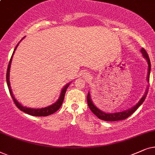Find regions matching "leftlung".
Returning <instances> with one entry per match:
<instances>
[{
	"mask_svg": "<svg viewBox=\"0 0 155 155\" xmlns=\"http://www.w3.org/2000/svg\"><path fill=\"white\" fill-rule=\"evenodd\" d=\"M141 52L143 55L144 58L146 59V60L147 61L148 64V74L147 76V82L150 81V69H151V64H150V60L149 58V56H148L147 51H145V49L144 48L141 49ZM147 90L146 91L145 94L144 95L143 97L140 99V101L137 103V104L135 105V106L133 107V108L128 109L127 110L122 111V112H118V113H106L103 112L102 110H101L100 109H98L96 106H95V105L93 104L91 99V96L89 93H88L87 95V103L88 105V107L91 109V110L92 111L93 113L96 115L97 117H98L99 119L104 120L105 121H117V120H122L126 119L127 117H128L130 115H131L133 113L135 112V111L137 110V109L139 108V107L141 106L142 103L144 102V101L145 100L146 96H147Z\"/></svg>",
	"mask_w": 155,
	"mask_h": 155,
	"instance_id": "1",
	"label": "left lung"
}]
</instances>
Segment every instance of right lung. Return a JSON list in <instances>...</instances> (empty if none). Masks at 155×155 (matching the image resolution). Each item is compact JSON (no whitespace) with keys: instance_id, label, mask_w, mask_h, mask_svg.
Masks as SVG:
<instances>
[{"instance_id":"obj_1","label":"right lung","mask_w":155,"mask_h":155,"mask_svg":"<svg viewBox=\"0 0 155 155\" xmlns=\"http://www.w3.org/2000/svg\"><path fill=\"white\" fill-rule=\"evenodd\" d=\"M23 38H25V37H24V38H22V39H23ZM21 40H20V41H21ZM19 43H18V44L17 45V46L15 47V49H14V51H13V54H12L11 58H10L9 64H8V69H7V74H6V81H7L8 87V89H9V92H10V96H11L12 98H13V100L14 103H15V106H17L20 110L23 111L24 113H28V114H29V115H33V116H47V115L53 114V113H54L55 112H56V111L59 110V108H60L61 106V104H62L64 98L65 93H66V91H67V88L69 87L70 83H68L67 85H66L64 87L62 88V90H61V94H60V96H59L58 100H57V101L55 102L54 104L51 105V106H49L48 107H45V108H27V107L22 106V105L20 104L17 100H16V99L15 98V97L13 96V92H12L11 88H10V81H9L10 68V64H11L12 59H13V56L14 53H15V49L18 47V45H19Z\"/></svg>"}]
</instances>
